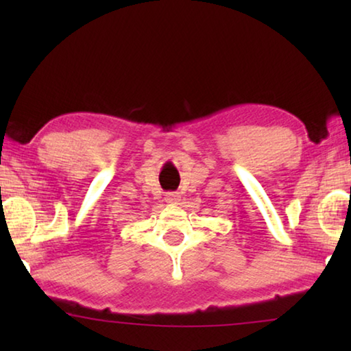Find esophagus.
<instances>
[{
  "instance_id": "esophagus-1",
  "label": "esophagus",
  "mask_w": 351,
  "mask_h": 351,
  "mask_svg": "<svg viewBox=\"0 0 351 351\" xmlns=\"http://www.w3.org/2000/svg\"><path fill=\"white\" fill-rule=\"evenodd\" d=\"M165 203H167V204H178V203H180V195L175 193V192L165 193Z\"/></svg>"
}]
</instances>
